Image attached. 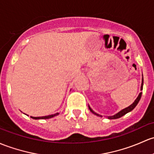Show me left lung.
<instances>
[{"label":"left lung","instance_id":"obj_1","mask_svg":"<svg viewBox=\"0 0 154 154\" xmlns=\"http://www.w3.org/2000/svg\"><path fill=\"white\" fill-rule=\"evenodd\" d=\"M142 88H143V77H142V80L141 91L142 90ZM141 96H142V92H140V94H139V96L137 97V98L136 99V100H135V101H134V103H133L130 106H128V107H127V108H124V109H122V111H119V112H118L117 114H114V115H113V116H108V119H118V118H120V117H122V116L125 115V114H127V113H128V112H130V111H131L132 110L134 109V108H135L136 106H137V105L138 104V103H139V102H140V98H141ZM88 108H89L90 111H91V112L93 113L94 114H95V115H97V116H103L100 115V114H97L96 112H94V111L93 110H92L91 108H90V106H88Z\"/></svg>","mask_w":154,"mask_h":154}]
</instances>
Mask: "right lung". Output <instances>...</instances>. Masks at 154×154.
<instances>
[{"instance_id":"add662e5","label":"right lung","mask_w":154,"mask_h":154,"mask_svg":"<svg viewBox=\"0 0 154 154\" xmlns=\"http://www.w3.org/2000/svg\"><path fill=\"white\" fill-rule=\"evenodd\" d=\"M59 114V113H56L54 114H51V115H48V116H38V117H35V116H31L32 119H50V118H52L54 116H57Z\"/></svg>"}]
</instances>
